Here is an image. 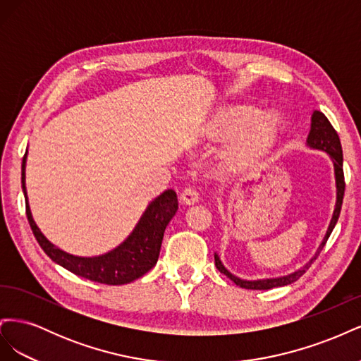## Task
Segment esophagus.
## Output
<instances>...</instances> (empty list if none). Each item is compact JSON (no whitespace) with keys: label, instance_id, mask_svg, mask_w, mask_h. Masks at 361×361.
I'll use <instances>...</instances> for the list:
<instances>
[{"label":"esophagus","instance_id":"obj_1","mask_svg":"<svg viewBox=\"0 0 361 361\" xmlns=\"http://www.w3.org/2000/svg\"><path fill=\"white\" fill-rule=\"evenodd\" d=\"M180 202L185 204H194L195 202H199V192L191 187L185 188L180 194Z\"/></svg>","mask_w":361,"mask_h":361}]
</instances>
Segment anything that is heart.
<instances>
[{"label": "heart", "mask_w": 361, "mask_h": 361, "mask_svg": "<svg viewBox=\"0 0 361 361\" xmlns=\"http://www.w3.org/2000/svg\"><path fill=\"white\" fill-rule=\"evenodd\" d=\"M241 128L243 130L235 137L227 152L228 159L233 162H245L264 155L279 135L280 120L272 113L259 116L256 108L241 105L223 110L212 123V133L218 137L232 135Z\"/></svg>", "instance_id": "b5f03b06"}]
</instances>
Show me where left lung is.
<instances>
[{
  "label": "left lung",
  "mask_w": 361,
  "mask_h": 361,
  "mask_svg": "<svg viewBox=\"0 0 361 361\" xmlns=\"http://www.w3.org/2000/svg\"><path fill=\"white\" fill-rule=\"evenodd\" d=\"M305 145H307L310 149H316V150H322L329 154V157L333 161L334 166V180H336V204H334V211H333V216L331 221L329 224V228H326V233L322 239V243L319 244L318 250H316L314 256L305 264L304 267L298 268L297 271L290 272L288 276L283 277H274V279H260V280H244L241 277H236L235 274H232L228 271L218 256V253H215V265L218 268V271L223 272L224 276H227L231 279L236 286L244 288V289H256V290H262V289H271V288H279V286H286L290 285V283L297 281L305 271L310 268V265L313 264V260H316V257L319 256V253L322 251L326 239L330 238L333 228L338 220V215H341V209H342V202H343V194H345V178H343V154H342V145L341 140H338V135L336 133V129L331 126V123L329 122L321 111H313L312 114V123H310V130L307 140H305Z\"/></svg>",
  "instance_id": "left-lung-1"
}]
</instances>
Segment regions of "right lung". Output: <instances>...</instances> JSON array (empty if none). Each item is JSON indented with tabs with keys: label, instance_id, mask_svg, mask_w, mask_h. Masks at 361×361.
Wrapping results in <instances>:
<instances>
[{
	"label": "right lung",
	"instance_id": "1",
	"mask_svg": "<svg viewBox=\"0 0 361 361\" xmlns=\"http://www.w3.org/2000/svg\"><path fill=\"white\" fill-rule=\"evenodd\" d=\"M25 162L27 152L23 159V191L25 195L28 223L39 245L56 264L76 276L104 285H126L145 276L157 265L164 232L178 211V195L173 190H166L147 204L134 231L122 244L101 256H75L48 241L32 220L25 187Z\"/></svg>",
	"mask_w": 361,
	"mask_h": 361
}]
</instances>
